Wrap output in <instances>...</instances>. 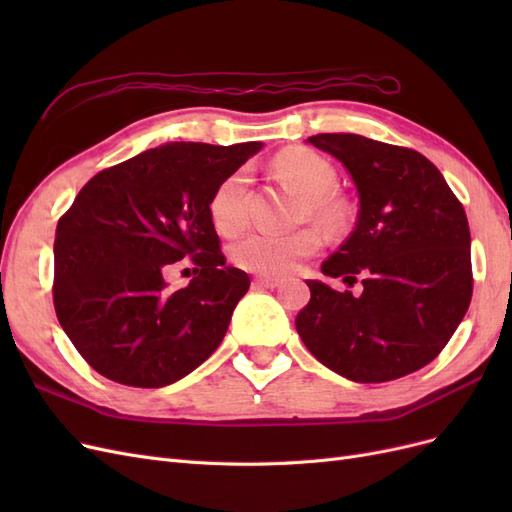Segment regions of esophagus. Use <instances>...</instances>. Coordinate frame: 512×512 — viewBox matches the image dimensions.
<instances>
[{
	"instance_id": "obj_1",
	"label": "esophagus",
	"mask_w": 512,
	"mask_h": 512,
	"mask_svg": "<svg viewBox=\"0 0 512 512\" xmlns=\"http://www.w3.org/2000/svg\"><path fill=\"white\" fill-rule=\"evenodd\" d=\"M256 284L262 286V288H277L282 284L280 277H273V275H260L256 277Z\"/></svg>"
}]
</instances>
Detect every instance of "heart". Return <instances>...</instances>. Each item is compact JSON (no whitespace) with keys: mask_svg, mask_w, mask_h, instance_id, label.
<instances>
[{"mask_svg":"<svg viewBox=\"0 0 512 512\" xmlns=\"http://www.w3.org/2000/svg\"><path fill=\"white\" fill-rule=\"evenodd\" d=\"M275 173L303 196L301 220H316L329 228H337L346 218V205L333 194L337 185L335 166L320 153L303 147L282 151L273 162ZM250 177L245 170L230 173L209 200L213 226L226 237L237 235L250 220ZM324 243L318 228H301L290 235L252 232L232 245L230 256L245 271L262 275L292 273L301 262L314 256Z\"/></svg>","mask_w":512,"mask_h":512,"instance_id":"1","label":"heart"}]
</instances>
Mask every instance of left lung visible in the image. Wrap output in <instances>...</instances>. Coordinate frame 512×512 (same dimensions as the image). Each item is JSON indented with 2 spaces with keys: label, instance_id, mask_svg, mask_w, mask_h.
<instances>
[{
  "label": "left lung",
  "instance_id": "8db88e82",
  "mask_svg": "<svg viewBox=\"0 0 512 512\" xmlns=\"http://www.w3.org/2000/svg\"><path fill=\"white\" fill-rule=\"evenodd\" d=\"M307 143L346 166L359 192L350 237L322 273L356 282L337 292L307 280L297 331L307 350L354 382H389L425 367L457 331L472 299L470 226L440 170L421 153L359 134Z\"/></svg>",
  "mask_w": 512,
  "mask_h": 512
}]
</instances>
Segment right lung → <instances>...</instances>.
<instances>
[{
  "instance_id": "right-lung-1",
  "label": "right lung",
  "mask_w": 512,
  "mask_h": 512,
  "mask_svg": "<svg viewBox=\"0 0 512 512\" xmlns=\"http://www.w3.org/2000/svg\"><path fill=\"white\" fill-rule=\"evenodd\" d=\"M168 143L91 177L55 232V314L74 348L104 378L160 389L188 376L222 344L250 288L226 267L209 215L213 190L260 151ZM181 257L193 282L168 291Z\"/></svg>"
}]
</instances>
